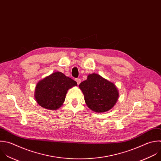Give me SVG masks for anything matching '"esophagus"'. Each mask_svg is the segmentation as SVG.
I'll return each mask as SVG.
<instances>
[{
    "label": "esophagus",
    "mask_w": 161,
    "mask_h": 161,
    "mask_svg": "<svg viewBox=\"0 0 161 161\" xmlns=\"http://www.w3.org/2000/svg\"><path fill=\"white\" fill-rule=\"evenodd\" d=\"M76 81L77 82V84L79 85L80 83H81V80L80 78H76Z\"/></svg>",
    "instance_id": "esophagus-1"
}]
</instances>
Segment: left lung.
<instances>
[{
	"instance_id": "left-lung-1",
	"label": "left lung",
	"mask_w": 161,
	"mask_h": 161,
	"mask_svg": "<svg viewBox=\"0 0 161 161\" xmlns=\"http://www.w3.org/2000/svg\"><path fill=\"white\" fill-rule=\"evenodd\" d=\"M88 108L96 113L108 111L113 108L118 97L115 85L97 74H91L79 85Z\"/></svg>"
}]
</instances>
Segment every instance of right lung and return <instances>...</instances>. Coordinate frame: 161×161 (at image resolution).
Wrapping results in <instances>:
<instances>
[{
  "mask_svg": "<svg viewBox=\"0 0 161 161\" xmlns=\"http://www.w3.org/2000/svg\"><path fill=\"white\" fill-rule=\"evenodd\" d=\"M76 85L75 80L61 72H55L37 83L35 99L42 108L56 110L63 105L68 90Z\"/></svg>",
  "mask_w": 161,
  "mask_h": 161,
  "instance_id": "right-lung-1",
  "label": "right lung"
}]
</instances>
